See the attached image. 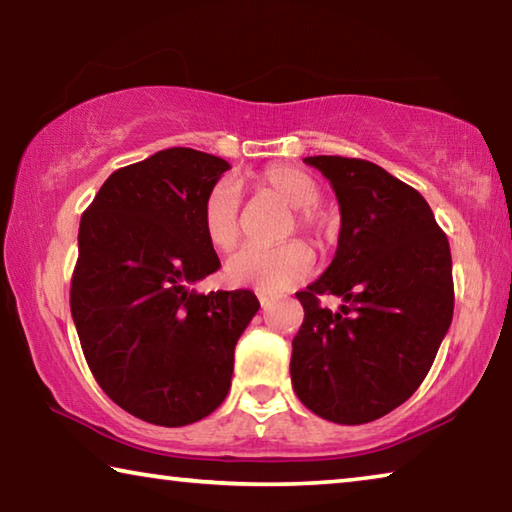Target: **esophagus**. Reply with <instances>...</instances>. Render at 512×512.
Segmentation results:
<instances>
[{"label":"esophagus","mask_w":512,"mask_h":512,"mask_svg":"<svg viewBox=\"0 0 512 512\" xmlns=\"http://www.w3.org/2000/svg\"><path fill=\"white\" fill-rule=\"evenodd\" d=\"M257 298H259V305H262L264 309L271 307V302L275 300L273 296H268V293H257Z\"/></svg>","instance_id":"obj_1"}]
</instances>
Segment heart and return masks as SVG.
<instances>
[{"label":"heart","mask_w":512,"mask_h":512,"mask_svg":"<svg viewBox=\"0 0 512 512\" xmlns=\"http://www.w3.org/2000/svg\"><path fill=\"white\" fill-rule=\"evenodd\" d=\"M257 187L275 196L293 210V219L284 225L282 239L300 230L316 246L323 248L329 239V223L316 205L323 192L309 173L287 164H273L257 176ZM201 225L207 241L219 250L237 246L241 237V203L239 192L230 180H219L205 194L201 205ZM314 268V253L307 244L293 239L275 248L246 246L225 264V277L235 287L264 293H277L296 287Z\"/></svg>","instance_id":"b5f03b06"}]
</instances>
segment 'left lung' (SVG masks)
<instances>
[{
	"label": "left lung",
	"instance_id": "8db88e82",
	"mask_svg": "<svg viewBox=\"0 0 512 512\" xmlns=\"http://www.w3.org/2000/svg\"><path fill=\"white\" fill-rule=\"evenodd\" d=\"M341 207L336 255L296 298L305 320L293 339L298 400L336 424H366L418 391L454 314L452 253L429 203L368 160L305 158ZM339 295V312L318 295Z\"/></svg>",
	"mask_w": 512,
	"mask_h": 512
}]
</instances>
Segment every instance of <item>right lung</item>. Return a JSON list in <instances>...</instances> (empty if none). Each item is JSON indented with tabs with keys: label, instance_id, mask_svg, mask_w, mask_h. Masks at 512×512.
Segmentation results:
<instances>
[{
	"label": "right lung",
	"instance_id": "obj_1",
	"mask_svg": "<svg viewBox=\"0 0 512 512\" xmlns=\"http://www.w3.org/2000/svg\"><path fill=\"white\" fill-rule=\"evenodd\" d=\"M228 169L173 146L117 169L81 216L69 305L85 361L112 402L160 427L219 409L259 309L248 289H194L221 268L201 205Z\"/></svg>",
	"mask_w": 512,
	"mask_h": 512
}]
</instances>
